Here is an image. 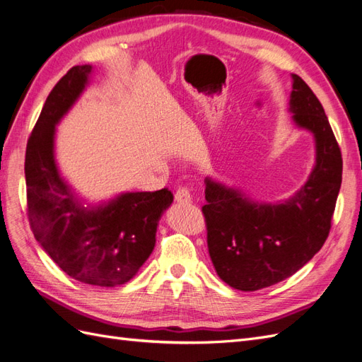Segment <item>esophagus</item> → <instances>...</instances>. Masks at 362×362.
Here are the masks:
<instances>
[{
	"instance_id": "1",
	"label": "esophagus",
	"mask_w": 362,
	"mask_h": 362,
	"mask_svg": "<svg viewBox=\"0 0 362 362\" xmlns=\"http://www.w3.org/2000/svg\"><path fill=\"white\" fill-rule=\"evenodd\" d=\"M175 201L178 202H192V193L189 187H180L177 192H175Z\"/></svg>"
}]
</instances>
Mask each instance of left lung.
Listing matches in <instances>:
<instances>
[{
    "label": "left lung",
    "mask_w": 362,
    "mask_h": 362,
    "mask_svg": "<svg viewBox=\"0 0 362 362\" xmlns=\"http://www.w3.org/2000/svg\"><path fill=\"white\" fill-rule=\"evenodd\" d=\"M290 112L298 127L315 137V168L284 204H255L238 190L205 180L202 214L217 275L228 286L255 291L294 275L325 245L331 231L343 158L323 105L293 74Z\"/></svg>",
    "instance_id": "obj_1"
}]
</instances>
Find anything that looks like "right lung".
Segmentation results:
<instances>
[{
    "label": "right lung",
    "instance_id": "obj_1",
    "mask_svg": "<svg viewBox=\"0 0 362 362\" xmlns=\"http://www.w3.org/2000/svg\"><path fill=\"white\" fill-rule=\"evenodd\" d=\"M92 66H74L52 87L25 151L27 214L43 250L71 278L92 286L128 282L151 255L169 189L120 194L81 206L54 161V128L84 90Z\"/></svg>",
    "mask_w": 362,
    "mask_h": 362
}]
</instances>
